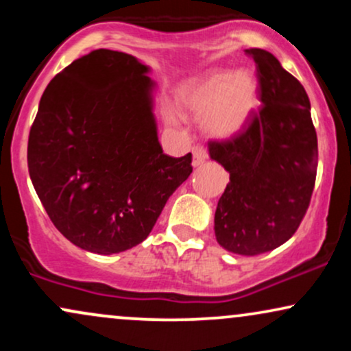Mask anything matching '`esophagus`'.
<instances>
[{"instance_id": "34e87169", "label": "esophagus", "mask_w": 351, "mask_h": 351, "mask_svg": "<svg viewBox=\"0 0 351 351\" xmlns=\"http://www.w3.org/2000/svg\"><path fill=\"white\" fill-rule=\"evenodd\" d=\"M206 158H208L206 148H204L203 145H196V147L193 148V165H195V167H199V165L206 162Z\"/></svg>"}]
</instances>
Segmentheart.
<instances>
[{"label": "heart", "instance_id": "1", "mask_svg": "<svg viewBox=\"0 0 351 351\" xmlns=\"http://www.w3.org/2000/svg\"><path fill=\"white\" fill-rule=\"evenodd\" d=\"M178 104L203 115L204 130L215 138L243 132L261 104L259 84L247 71H215L178 88Z\"/></svg>", "mask_w": 351, "mask_h": 351}]
</instances>
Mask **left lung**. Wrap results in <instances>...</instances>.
<instances>
[{
    "label": "left lung",
    "instance_id": "obj_1",
    "mask_svg": "<svg viewBox=\"0 0 351 351\" xmlns=\"http://www.w3.org/2000/svg\"><path fill=\"white\" fill-rule=\"evenodd\" d=\"M245 52L256 62L263 107L243 134L209 142L208 150L229 173L215 215L216 241L232 254L259 256L291 239L304 219L318 147L304 86L271 52Z\"/></svg>",
    "mask_w": 351,
    "mask_h": 351
}]
</instances>
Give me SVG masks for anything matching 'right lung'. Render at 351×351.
Instances as JSON below:
<instances>
[{
    "mask_svg": "<svg viewBox=\"0 0 351 351\" xmlns=\"http://www.w3.org/2000/svg\"><path fill=\"white\" fill-rule=\"evenodd\" d=\"M150 67L95 49L51 80L27 142L33 186L52 224L84 251L117 254L150 234L191 175V153H163Z\"/></svg>",
    "mask_w": 351,
    "mask_h": 351,
    "instance_id": "add662e5",
    "label": "right lung"
}]
</instances>
